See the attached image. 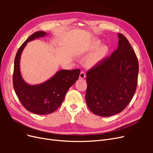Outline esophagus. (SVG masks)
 I'll return each mask as SVG.
<instances>
[{"mask_svg":"<svg viewBox=\"0 0 153 153\" xmlns=\"http://www.w3.org/2000/svg\"><path fill=\"white\" fill-rule=\"evenodd\" d=\"M85 76H86V75H85V72L84 71H81V73H80V76H79L80 79H84V78H85Z\"/></svg>","mask_w":153,"mask_h":153,"instance_id":"obj_1","label":"esophagus"}]
</instances>
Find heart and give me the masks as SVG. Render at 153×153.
<instances>
[{"mask_svg":"<svg viewBox=\"0 0 153 153\" xmlns=\"http://www.w3.org/2000/svg\"><path fill=\"white\" fill-rule=\"evenodd\" d=\"M101 45L100 40L94 39L89 41L84 48L83 53H89L92 52ZM96 50V49H95ZM108 52V48L106 46H101L92 53L88 59V63L89 64H96L103 59Z\"/></svg>","mask_w":153,"mask_h":153,"instance_id":"obj_1","label":"heart"}]
</instances>
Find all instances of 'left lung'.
Listing matches in <instances>:
<instances>
[{
    "instance_id": "8db88e82",
    "label": "left lung",
    "mask_w": 153,
    "mask_h": 153,
    "mask_svg": "<svg viewBox=\"0 0 153 153\" xmlns=\"http://www.w3.org/2000/svg\"><path fill=\"white\" fill-rule=\"evenodd\" d=\"M118 38L117 49L86 73V103L91 112L100 116L121 112L137 89V55L126 37L118 33Z\"/></svg>"
}]
</instances>
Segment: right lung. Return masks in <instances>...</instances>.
Segmentation results:
<instances>
[{
  "instance_id": "right-lung-1",
  "label": "right lung",
  "mask_w": 153,
  "mask_h": 153,
  "mask_svg": "<svg viewBox=\"0 0 153 153\" xmlns=\"http://www.w3.org/2000/svg\"><path fill=\"white\" fill-rule=\"evenodd\" d=\"M46 35L44 31L36 32L21 45L15 56L13 76L14 89L22 105L29 112L39 115L53 113L61 105L67 91L78 79L80 73L79 69H62L42 84H27L20 70L22 52L29 41Z\"/></svg>"
}]
</instances>
